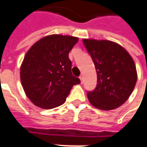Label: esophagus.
I'll return each instance as SVG.
<instances>
[{"mask_svg": "<svg viewBox=\"0 0 147 147\" xmlns=\"http://www.w3.org/2000/svg\"><path fill=\"white\" fill-rule=\"evenodd\" d=\"M80 80L81 81V83H83V77L82 76H80Z\"/></svg>", "mask_w": 147, "mask_h": 147, "instance_id": "1", "label": "esophagus"}]
</instances>
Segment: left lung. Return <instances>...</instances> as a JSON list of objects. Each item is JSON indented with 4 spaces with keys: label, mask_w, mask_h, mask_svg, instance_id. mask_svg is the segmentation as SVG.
I'll use <instances>...</instances> for the list:
<instances>
[{
    "label": "left lung",
    "mask_w": 147,
    "mask_h": 147,
    "mask_svg": "<svg viewBox=\"0 0 147 147\" xmlns=\"http://www.w3.org/2000/svg\"><path fill=\"white\" fill-rule=\"evenodd\" d=\"M94 61L98 83L87 93L90 104L101 110H113L128 99L136 86L137 71L133 58L123 46L109 40L83 38Z\"/></svg>",
    "instance_id": "1"
}]
</instances>
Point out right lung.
<instances>
[{
  "mask_svg": "<svg viewBox=\"0 0 147 147\" xmlns=\"http://www.w3.org/2000/svg\"><path fill=\"white\" fill-rule=\"evenodd\" d=\"M77 37L50 34L37 41L24 56L20 80L26 95L39 108L50 109L64 104L79 78L71 74L68 53Z\"/></svg>",
  "mask_w": 147,
  "mask_h": 147,
  "instance_id": "add662e5",
  "label": "right lung"
}]
</instances>
